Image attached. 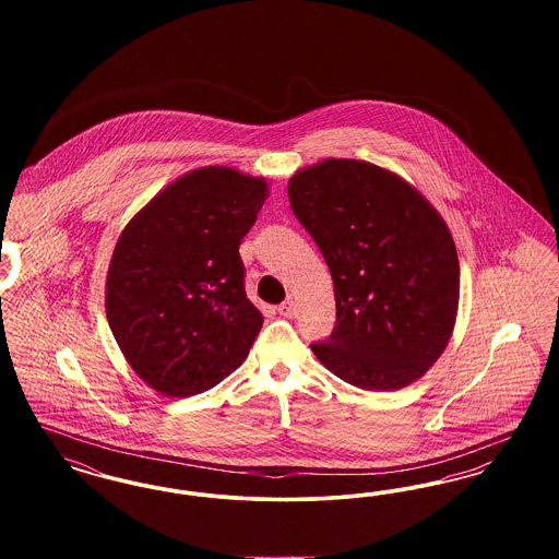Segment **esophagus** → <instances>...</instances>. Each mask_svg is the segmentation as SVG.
<instances>
[{
  "label": "esophagus",
  "mask_w": 559,
  "mask_h": 559,
  "mask_svg": "<svg viewBox=\"0 0 559 559\" xmlns=\"http://www.w3.org/2000/svg\"><path fill=\"white\" fill-rule=\"evenodd\" d=\"M278 314L285 317V319H293V317H295V301H293V299L283 301V304L278 306Z\"/></svg>",
  "instance_id": "34e87169"
}]
</instances>
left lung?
<instances>
[{
  "instance_id": "8db88e82",
  "label": "left lung",
  "mask_w": 559,
  "mask_h": 559,
  "mask_svg": "<svg viewBox=\"0 0 559 559\" xmlns=\"http://www.w3.org/2000/svg\"><path fill=\"white\" fill-rule=\"evenodd\" d=\"M289 203L333 276L337 324L310 346L314 356L360 390L421 379L459 312V258L444 217L399 174L358 159L297 169Z\"/></svg>"
}]
</instances>
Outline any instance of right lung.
Segmentation results:
<instances>
[{"label":"right lung","instance_id":"1","mask_svg":"<svg viewBox=\"0 0 559 559\" xmlns=\"http://www.w3.org/2000/svg\"><path fill=\"white\" fill-rule=\"evenodd\" d=\"M266 178L207 165L159 190L121 230L108 264V326L133 372L165 399L237 371L264 317L249 301L240 239Z\"/></svg>","mask_w":559,"mask_h":559}]
</instances>
